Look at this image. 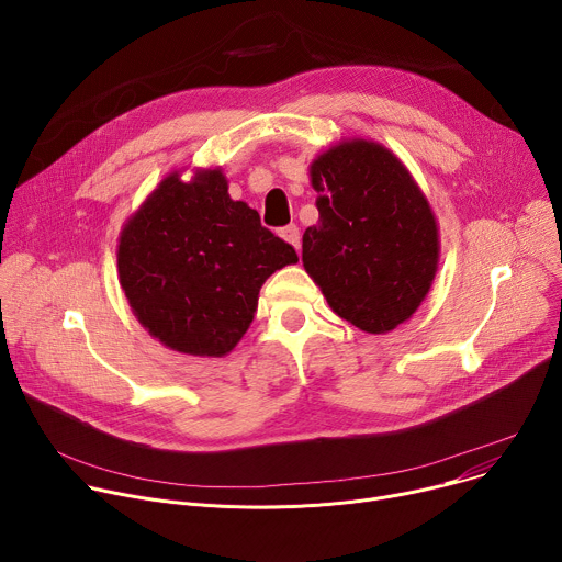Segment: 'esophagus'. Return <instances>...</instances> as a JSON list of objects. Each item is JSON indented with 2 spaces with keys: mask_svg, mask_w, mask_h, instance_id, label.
<instances>
[{
  "mask_svg": "<svg viewBox=\"0 0 562 562\" xmlns=\"http://www.w3.org/2000/svg\"><path fill=\"white\" fill-rule=\"evenodd\" d=\"M280 237L286 239L291 247H295V251H300V228L295 224H289V226L280 228Z\"/></svg>",
  "mask_w": 562,
  "mask_h": 562,
  "instance_id": "obj_1",
  "label": "esophagus"
}]
</instances>
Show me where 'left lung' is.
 Segmentation results:
<instances>
[{
	"mask_svg": "<svg viewBox=\"0 0 562 562\" xmlns=\"http://www.w3.org/2000/svg\"><path fill=\"white\" fill-rule=\"evenodd\" d=\"M319 220L302 235V262L329 306L367 334L409 319L440 258L434 211L400 159L378 142L347 139L311 165Z\"/></svg>",
	"mask_w": 562,
	"mask_h": 562,
	"instance_id": "1",
	"label": "left lung"
}]
</instances>
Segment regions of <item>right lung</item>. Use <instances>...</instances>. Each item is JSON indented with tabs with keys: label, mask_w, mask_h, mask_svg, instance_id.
I'll return each mask as SVG.
<instances>
[{
	"label": "right lung",
	"mask_w": 562,
	"mask_h": 562,
	"mask_svg": "<svg viewBox=\"0 0 562 562\" xmlns=\"http://www.w3.org/2000/svg\"><path fill=\"white\" fill-rule=\"evenodd\" d=\"M297 254L228 195L220 169L167 176L126 220L117 273L139 325L165 347L222 358L243 340L265 280Z\"/></svg>",
	"instance_id": "add662e5"
}]
</instances>
